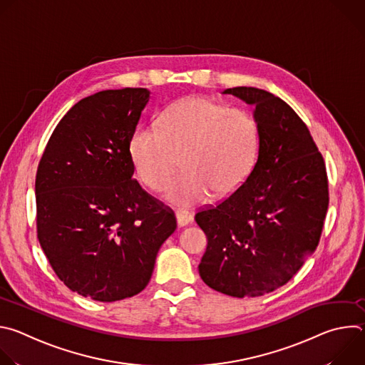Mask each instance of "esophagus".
Wrapping results in <instances>:
<instances>
[{
	"label": "esophagus",
	"instance_id": "obj_1",
	"mask_svg": "<svg viewBox=\"0 0 365 365\" xmlns=\"http://www.w3.org/2000/svg\"><path fill=\"white\" fill-rule=\"evenodd\" d=\"M193 221V217L186 211H178L176 212V222L179 227H186Z\"/></svg>",
	"mask_w": 365,
	"mask_h": 365
}]
</instances>
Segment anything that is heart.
Masks as SVG:
<instances>
[{"label":"heart","instance_id":"heart-1","mask_svg":"<svg viewBox=\"0 0 365 365\" xmlns=\"http://www.w3.org/2000/svg\"><path fill=\"white\" fill-rule=\"evenodd\" d=\"M258 150V127L244 110L205 96L180 99L163 110L155 128L140 124L128 154L141 182L154 192L168 187L180 158L182 175L166 199L192 207L232 193L248 176Z\"/></svg>","mask_w":365,"mask_h":365}]
</instances>
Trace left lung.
Returning a JSON list of instances; mask_svg holds the SVG:
<instances>
[{"instance_id": "1", "label": "left lung", "mask_w": 365, "mask_h": 365, "mask_svg": "<svg viewBox=\"0 0 365 365\" xmlns=\"http://www.w3.org/2000/svg\"><path fill=\"white\" fill-rule=\"evenodd\" d=\"M254 107L257 162L245 182L195 215L207 238L199 274L232 297H257L286 284L314 254L329 193L322 154L306 124L273 93L225 89Z\"/></svg>"}]
</instances>
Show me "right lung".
<instances>
[{
    "label": "right lung",
    "instance_id": "obj_1",
    "mask_svg": "<svg viewBox=\"0 0 365 365\" xmlns=\"http://www.w3.org/2000/svg\"><path fill=\"white\" fill-rule=\"evenodd\" d=\"M148 99L145 88L81 99L55 128L38 163L41 250L72 292L98 302L140 293L176 230L170 207L133 179L128 140Z\"/></svg>",
    "mask_w": 365,
    "mask_h": 365
}]
</instances>
